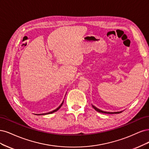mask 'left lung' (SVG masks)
I'll use <instances>...</instances> for the list:
<instances>
[{
	"instance_id": "obj_1",
	"label": "left lung",
	"mask_w": 149,
	"mask_h": 149,
	"mask_svg": "<svg viewBox=\"0 0 149 149\" xmlns=\"http://www.w3.org/2000/svg\"><path fill=\"white\" fill-rule=\"evenodd\" d=\"M92 107H93V108L96 110V111H98V112H99V113H105V114H119V113H121V111H120V112H114V113L106 112V111H102V110H101V109H98L97 108H96L95 107H94L93 105Z\"/></svg>"
}]
</instances>
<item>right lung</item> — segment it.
Listing matches in <instances>:
<instances>
[{"mask_svg": "<svg viewBox=\"0 0 149 149\" xmlns=\"http://www.w3.org/2000/svg\"><path fill=\"white\" fill-rule=\"evenodd\" d=\"M63 103H64V102L62 103V104L60 105V106H59L58 108H57L56 109L54 110V111H51V112H49V113H45V114H38V115H44V114H51V113H54V112L57 111V110H59V108L61 107V106H62V104H63Z\"/></svg>", "mask_w": 149, "mask_h": 149, "instance_id": "add662e5", "label": "right lung"}]
</instances>
